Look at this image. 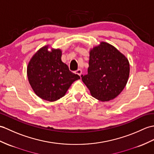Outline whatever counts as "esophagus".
<instances>
[{
  "mask_svg": "<svg viewBox=\"0 0 154 154\" xmlns=\"http://www.w3.org/2000/svg\"><path fill=\"white\" fill-rule=\"evenodd\" d=\"M75 73L77 74V75H79V76H81V74H82V71H81V69H78L77 70H76V71H75Z\"/></svg>",
  "mask_w": 154,
  "mask_h": 154,
  "instance_id": "1",
  "label": "esophagus"
}]
</instances>
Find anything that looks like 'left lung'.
<instances>
[{
	"instance_id": "left-lung-1",
	"label": "left lung",
	"mask_w": 154,
	"mask_h": 154,
	"mask_svg": "<svg viewBox=\"0 0 154 154\" xmlns=\"http://www.w3.org/2000/svg\"><path fill=\"white\" fill-rule=\"evenodd\" d=\"M88 74L82 81L96 99L109 101L119 95L127 83L129 63L111 45L102 42L90 52Z\"/></svg>"
}]
</instances>
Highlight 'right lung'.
Segmentation results:
<instances>
[{"label": "right lung", "instance_id": "right-lung-1", "mask_svg": "<svg viewBox=\"0 0 154 154\" xmlns=\"http://www.w3.org/2000/svg\"><path fill=\"white\" fill-rule=\"evenodd\" d=\"M47 48L48 46L42 47L31 58L27 66V77L38 97L53 102L63 97L71 85L80 77L62 62L60 50L48 52Z\"/></svg>", "mask_w": 154, "mask_h": 154}]
</instances>
